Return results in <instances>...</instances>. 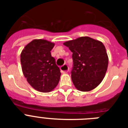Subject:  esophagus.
Wrapping results in <instances>:
<instances>
[{
	"label": "esophagus",
	"mask_w": 128,
	"mask_h": 128,
	"mask_svg": "<svg viewBox=\"0 0 128 128\" xmlns=\"http://www.w3.org/2000/svg\"><path fill=\"white\" fill-rule=\"evenodd\" d=\"M69 70V68L67 64H64L63 66H62L60 67V71L62 72V73H66Z\"/></svg>",
	"instance_id": "esophagus-1"
}]
</instances>
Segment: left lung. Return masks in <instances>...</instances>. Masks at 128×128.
Masks as SVG:
<instances>
[{"label":"left lung","mask_w":128,"mask_h":128,"mask_svg":"<svg viewBox=\"0 0 128 128\" xmlns=\"http://www.w3.org/2000/svg\"><path fill=\"white\" fill-rule=\"evenodd\" d=\"M64 45L72 52L71 78L76 88L89 92L103 80L108 65V56L102 42L88 36L67 41Z\"/></svg>","instance_id":"1"}]
</instances>
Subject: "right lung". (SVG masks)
I'll return each mask as SVG.
<instances>
[{
	"mask_svg": "<svg viewBox=\"0 0 128 128\" xmlns=\"http://www.w3.org/2000/svg\"><path fill=\"white\" fill-rule=\"evenodd\" d=\"M55 44L44 39H34L28 43L20 54L24 76L37 91L50 92L60 80V68L50 51Z\"/></svg>",
	"mask_w": 128,
	"mask_h": 128,
	"instance_id": "add662e5",
	"label": "right lung"
}]
</instances>
